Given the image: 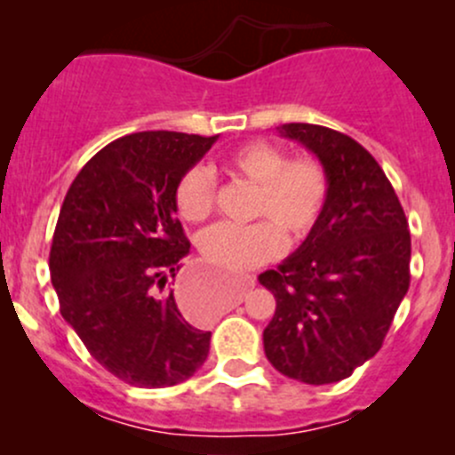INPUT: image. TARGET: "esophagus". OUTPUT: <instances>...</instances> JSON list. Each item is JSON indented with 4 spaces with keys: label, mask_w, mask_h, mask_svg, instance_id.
Returning <instances> with one entry per match:
<instances>
[{
    "label": "esophagus",
    "mask_w": 455,
    "mask_h": 455,
    "mask_svg": "<svg viewBox=\"0 0 455 455\" xmlns=\"http://www.w3.org/2000/svg\"><path fill=\"white\" fill-rule=\"evenodd\" d=\"M206 282H209V270H204V268L191 270L189 275H185V277L178 282L176 297H178V304H180V308L185 310V313L198 315L194 308V301L198 299L200 292L204 291ZM242 286H244V291H249V288L255 286V279L242 277ZM242 295H244V292H242ZM242 295H240V301H242Z\"/></svg>",
    "instance_id": "34e87169"
}]
</instances>
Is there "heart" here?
<instances>
[{
	"label": "heart",
	"mask_w": 455,
	"mask_h": 455,
	"mask_svg": "<svg viewBox=\"0 0 455 455\" xmlns=\"http://www.w3.org/2000/svg\"><path fill=\"white\" fill-rule=\"evenodd\" d=\"M235 176L255 185L246 227L215 224L202 231L198 244L211 264L227 270L253 268L282 253L283 235L301 242L313 233L330 196V178L323 164L310 156L286 158V151L268 140H251L233 149L224 160ZM173 204L187 222H202L215 204V178L211 169L194 164L173 189ZM220 304L218 291L202 299L204 308Z\"/></svg>",
	"instance_id": "1"
}]
</instances>
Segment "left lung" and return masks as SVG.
<instances>
[{"label":"left lung","instance_id":"1","mask_svg":"<svg viewBox=\"0 0 455 455\" xmlns=\"http://www.w3.org/2000/svg\"><path fill=\"white\" fill-rule=\"evenodd\" d=\"M279 132L319 158L330 196L304 244L259 275L277 301L264 352L288 379L337 383L380 350L407 295L410 224L392 182L363 145L310 123H288Z\"/></svg>","mask_w":455,"mask_h":455}]
</instances>
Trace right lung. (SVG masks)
<instances>
[{"label": "right lung", "mask_w": 455, "mask_h": 455, "mask_svg": "<svg viewBox=\"0 0 455 455\" xmlns=\"http://www.w3.org/2000/svg\"><path fill=\"white\" fill-rule=\"evenodd\" d=\"M218 136L139 132L109 142L75 178L50 246L61 315L92 356L136 387H169L194 376L211 332L178 310L176 277L191 244L173 189Z\"/></svg>", "instance_id": "1"}]
</instances>
